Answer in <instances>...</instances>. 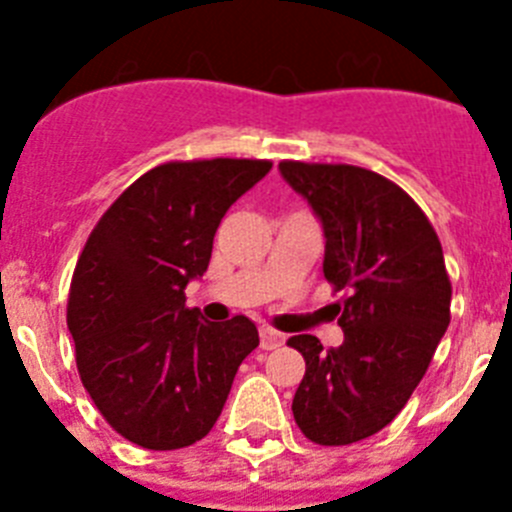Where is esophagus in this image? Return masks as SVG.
<instances>
[{
    "mask_svg": "<svg viewBox=\"0 0 512 512\" xmlns=\"http://www.w3.org/2000/svg\"><path fill=\"white\" fill-rule=\"evenodd\" d=\"M282 343H284L282 333H277V330H271V328H261V348H264V351H274V348H279Z\"/></svg>",
    "mask_w": 512,
    "mask_h": 512,
    "instance_id": "obj_1",
    "label": "esophagus"
}]
</instances>
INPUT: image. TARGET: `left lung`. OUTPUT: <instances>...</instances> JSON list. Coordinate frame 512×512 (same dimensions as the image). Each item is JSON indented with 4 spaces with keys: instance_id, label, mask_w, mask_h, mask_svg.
I'll list each match as a JSON object with an SVG mask.
<instances>
[{
    "instance_id": "8db88e82",
    "label": "left lung",
    "mask_w": 512,
    "mask_h": 512,
    "mask_svg": "<svg viewBox=\"0 0 512 512\" xmlns=\"http://www.w3.org/2000/svg\"><path fill=\"white\" fill-rule=\"evenodd\" d=\"M325 235L323 274L346 300L333 305L343 343L315 336L287 346L305 356L292 400L300 431L320 446L374 436L405 408L451 320L441 241L408 192L361 166L279 164Z\"/></svg>"
}]
</instances>
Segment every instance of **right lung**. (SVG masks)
<instances>
[{"label": "right lung", "mask_w": 512, "mask_h": 512, "mask_svg": "<svg viewBox=\"0 0 512 512\" xmlns=\"http://www.w3.org/2000/svg\"><path fill=\"white\" fill-rule=\"evenodd\" d=\"M271 161H171L135 179L99 217L76 261L69 330L84 390L122 438L151 451L192 446L223 413L259 346L246 315L210 323L184 302L212 238Z\"/></svg>", "instance_id": "right-lung-1"}]
</instances>
